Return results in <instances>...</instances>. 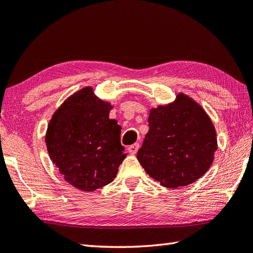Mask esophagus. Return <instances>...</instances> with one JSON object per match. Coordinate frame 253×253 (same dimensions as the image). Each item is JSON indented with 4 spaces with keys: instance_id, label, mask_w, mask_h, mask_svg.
<instances>
[{
    "instance_id": "esophagus-1",
    "label": "esophagus",
    "mask_w": 253,
    "mask_h": 253,
    "mask_svg": "<svg viewBox=\"0 0 253 253\" xmlns=\"http://www.w3.org/2000/svg\"><path fill=\"white\" fill-rule=\"evenodd\" d=\"M138 149H139V144H137V142L128 147V151H129L131 155H135L137 151H138Z\"/></svg>"
}]
</instances>
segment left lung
Instances as JSON below:
<instances>
[{
    "instance_id": "left-lung-1",
    "label": "left lung",
    "mask_w": 253,
    "mask_h": 253,
    "mask_svg": "<svg viewBox=\"0 0 253 253\" xmlns=\"http://www.w3.org/2000/svg\"><path fill=\"white\" fill-rule=\"evenodd\" d=\"M148 123L137 159L151 178L178 188L204 176L218 147L213 124L198 103L179 93L173 103L151 108Z\"/></svg>"
}]
</instances>
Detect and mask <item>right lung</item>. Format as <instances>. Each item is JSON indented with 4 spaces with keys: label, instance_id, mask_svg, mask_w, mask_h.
<instances>
[{
    "label": "right lung",
    "instance_id": "right-lung-1",
    "mask_svg": "<svg viewBox=\"0 0 253 253\" xmlns=\"http://www.w3.org/2000/svg\"><path fill=\"white\" fill-rule=\"evenodd\" d=\"M113 106L91 87L70 96L54 113L45 142L49 158L64 179L82 191L111 183L125 159L121 126L109 119Z\"/></svg>",
    "mask_w": 253,
    "mask_h": 253
}]
</instances>
